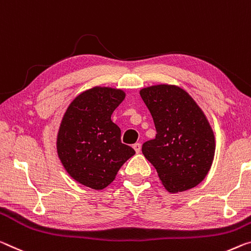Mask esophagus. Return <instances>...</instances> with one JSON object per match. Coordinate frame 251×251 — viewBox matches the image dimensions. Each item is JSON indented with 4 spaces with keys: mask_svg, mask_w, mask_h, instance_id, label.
<instances>
[{
    "mask_svg": "<svg viewBox=\"0 0 251 251\" xmlns=\"http://www.w3.org/2000/svg\"><path fill=\"white\" fill-rule=\"evenodd\" d=\"M133 149L135 150V152H136V153H141L142 146H141L140 143H135V144L133 145Z\"/></svg>",
    "mask_w": 251,
    "mask_h": 251,
    "instance_id": "1",
    "label": "esophagus"
}]
</instances>
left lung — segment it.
Returning <instances> with one entry per match:
<instances>
[{
    "label": "left lung",
    "instance_id": "1",
    "mask_svg": "<svg viewBox=\"0 0 251 251\" xmlns=\"http://www.w3.org/2000/svg\"><path fill=\"white\" fill-rule=\"evenodd\" d=\"M152 115L156 136L142 146L164 188L183 192L204 180L211 169L216 140L205 115L184 89L155 85L140 90Z\"/></svg>",
    "mask_w": 251,
    "mask_h": 251
}]
</instances>
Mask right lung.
Returning <instances> with one entry per match:
<instances>
[{
  "mask_svg": "<svg viewBox=\"0 0 251 251\" xmlns=\"http://www.w3.org/2000/svg\"><path fill=\"white\" fill-rule=\"evenodd\" d=\"M124 98L122 89L97 86L79 94L63 115L58 156L69 176L82 185L105 189L135 154L123 144L121 128L110 118Z\"/></svg>",
  "mask_w": 251,
  "mask_h": 251,
  "instance_id": "add662e5",
  "label": "right lung"
}]
</instances>
